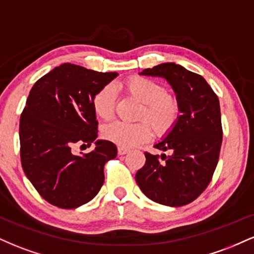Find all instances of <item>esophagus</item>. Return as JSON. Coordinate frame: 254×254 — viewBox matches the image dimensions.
Listing matches in <instances>:
<instances>
[{
	"label": "esophagus",
	"mask_w": 254,
	"mask_h": 254,
	"mask_svg": "<svg viewBox=\"0 0 254 254\" xmlns=\"http://www.w3.org/2000/svg\"><path fill=\"white\" fill-rule=\"evenodd\" d=\"M129 149L127 148H124V147H118V154L119 155H125V154L129 153Z\"/></svg>",
	"instance_id": "obj_1"
}]
</instances>
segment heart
Masks as SVG:
<instances>
[{
	"label": "heart",
	"instance_id": "1",
	"mask_svg": "<svg viewBox=\"0 0 254 254\" xmlns=\"http://www.w3.org/2000/svg\"><path fill=\"white\" fill-rule=\"evenodd\" d=\"M127 94L139 101L136 123L112 122L105 125L103 135L119 147L131 148L143 143L151 137L165 136L176 127L182 115V104L176 94L166 92L164 84L144 76H131L122 83ZM116 93L112 86H105L95 93L92 106L95 115L109 121L115 113Z\"/></svg>",
	"mask_w": 254,
	"mask_h": 254
}]
</instances>
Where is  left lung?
<instances>
[{
	"instance_id": "left-lung-1",
	"label": "left lung",
	"mask_w": 254,
	"mask_h": 254,
	"mask_svg": "<svg viewBox=\"0 0 254 254\" xmlns=\"http://www.w3.org/2000/svg\"><path fill=\"white\" fill-rule=\"evenodd\" d=\"M141 75L166 78L179 98L182 115L167 137L154 145L170 155L145 151L136 182L154 202L186 205L208 188L217 166L223 135L220 101L203 76L179 64H159Z\"/></svg>"
}]
</instances>
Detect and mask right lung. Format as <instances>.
<instances>
[{"label":"right lung","instance_id":"obj_1","mask_svg":"<svg viewBox=\"0 0 254 254\" xmlns=\"http://www.w3.org/2000/svg\"><path fill=\"white\" fill-rule=\"evenodd\" d=\"M117 75L64 63L32 87L20 117V157L26 177L52 205L75 209L103 186L104 166L117 156V147L99 139L82 155L72 148L89 147L98 137L93 97Z\"/></svg>","mask_w":254,"mask_h":254}]
</instances>
